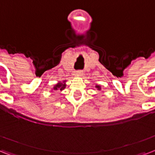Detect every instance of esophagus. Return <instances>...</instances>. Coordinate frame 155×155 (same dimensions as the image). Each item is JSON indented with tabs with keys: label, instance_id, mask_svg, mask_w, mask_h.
<instances>
[{
	"label": "esophagus",
	"instance_id": "esophagus-1",
	"mask_svg": "<svg viewBox=\"0 0 155 155\" xmlns=\"http://www.w3.org/2000/svg\"><path fill=\"white\" fill-rule=\"evenodd\" d=\"M83 75V72L81 71V70H79V71L76 72V76L77 77H81Z\"/></svg>",
	"mask_w": 155,
	"mask_h": 155
}]
</instances>
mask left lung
I'll return each mask as SVG.
<instances>
[{
	"mask_svg": "<svg viewBox=\"0 0 155 155\" xmlns=\"http://www.w3.org/2000/svg\"><path fill=\"white\" fill-rule=\"evenodd\" d=\"M95 88L97 89V90H98V91H100V90H101V86H100V85H95Z\"/></svg>",
	"mask_w": 155,
	"mask_h": 155,
	"instance_id": "1",
	"label": "left lung"
}]
</instances>
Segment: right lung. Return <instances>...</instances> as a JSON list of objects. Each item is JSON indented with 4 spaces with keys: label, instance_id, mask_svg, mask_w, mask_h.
Listing matches in <instances>:
<instances>
[{
    "label": "right lung",
    "instance_id": "right-lung-1",
    "mask_svg": "<svg viewBox=\"0 0 155 155\" xmlns=\"http://www.w3.org/2000/svg\"><path fill=\"white\" fill-rule=\"evenodd\" d=\"M66 80H64L63 81H59L55 85V86L52 87V90L51 91H63L64 89H65L66 87Z\"/></svg>",
    "mask_w": 155,
    "mask_h": 155
}]
</instances>
